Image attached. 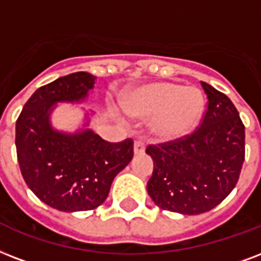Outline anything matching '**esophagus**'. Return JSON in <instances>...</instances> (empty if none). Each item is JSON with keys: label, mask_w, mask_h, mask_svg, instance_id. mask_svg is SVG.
Returning <instances> with one entry per match:
<instances>
[{"label": "esophagus", "mask_w": 261, "mask_h": 261, "mask_svg": "<svg viewBox=\"0 0 261 261\" xmlns=\"http://www.w3.org/2000/svg\"><path fill=\"white\" fill-rule=\"evenodd\" d=\"M145 152V144L142 141H135L134 154H142Z\"/></svg>", "instance_id": "esophagus-1"}]
</instances>
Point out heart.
I'll return each instance as SVG.
<instances>
[{
    "label": "heart",
    "mask_w": 261,
    "mask_h": 261,
    "mask_svg": "<svg viewBox=\"0 0 261 261\" xmlns=\"http://www.w3.org/2000/svg\"><path fill=\"white\" fill-rule=\"evenodd\" d=\"M122 104L133 116H152L150 133L163 141H172L190 134L198 126L205 102L196 87L159 82L135 89L124 97Z\"/></svg>",
    "instance_id": "obj_1"
}]
</instances>
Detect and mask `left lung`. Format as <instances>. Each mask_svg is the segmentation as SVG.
Masks as SVG:
<instances>
[{
  "label": "left lung",
  "mask_w": 261,
  "mask_h": 261,
  "mask_svg": "<svg viewBox=\"0 0 261 261\" xmlns=\"http://www.w3.org/2000/svg\"><path fill=\"white\" fill-rule=\"evenodd\" d=\"M208 109L193 134L149 145L153 172L148 193L162 210L182 215L208 212L236 188L245 160V127L227 95L201 82Z\"/></svg>",
  "instance_id": "1"
}]
</instances>
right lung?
<instances>
[{"label":"right lung","instance_id":"right-lung-1","mask_svg":"<svg viewBox=\"0 0 261 261\" xmlns=\"http://www.w3.org/2000/svg\"><path fill=\"white\" fill-rule=\"evenodd\" d=\"M95 76L73 72L39 87L16 122L20 171L31 192L63 212L90 211L107 200L113 179L133 159V139L107 142L89 128L90 113L75 133L55 128L59 102L81 104L94 89Z\"/></svg>","mask_w":261,"mask_h":261}]
</instances>
